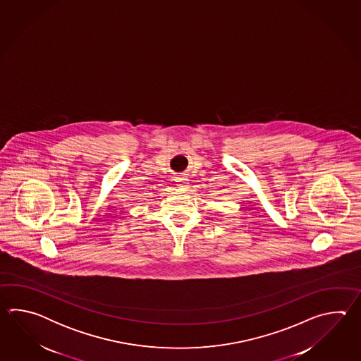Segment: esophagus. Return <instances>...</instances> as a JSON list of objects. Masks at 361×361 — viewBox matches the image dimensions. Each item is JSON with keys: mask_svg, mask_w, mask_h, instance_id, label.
<instances>
[{"mask_svg": "<svg viewBox=\"0 0 361 361\" xmlns=\"http://www.w3.org/2000/svg\"><path fill=\"white\" fill-rule=\"evenodd\" d=\"M176 182H177V185L180 188V190H185V188H188V180L183 177H179L176 179Z\"/></svg>", "mask_w": 361, "mask_h": 361, "instance_id": "esophagus-1", "label": "esophagus"}]
</instances>
